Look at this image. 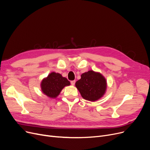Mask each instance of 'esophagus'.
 I'll use <instances>...</instances> for the list:
<instances>
[{"instance_id": "1", "label": "esophagus", "mask_w": 150, "mask_h": 150, "mask_svg": "<svg viewBox=\"0 0 150 150\" xmlns=\"http://www.w3.org/2000/svg\"><path fill=\"white\" fill-rule=\"evenodd\" d=\"M70 83H71V84H72V86H74L75 83V80H73V81H70Z\"/></svg>"}]
</instances>
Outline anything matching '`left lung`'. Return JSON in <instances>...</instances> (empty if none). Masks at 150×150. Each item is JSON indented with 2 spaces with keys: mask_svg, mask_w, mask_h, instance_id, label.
Masks as SVG:
<instances>
[{
  "mask_svg": "<svg viewBox=\"0 0 150 150\" xmlns=\"http://www.w3.org/2000/svg\"><path fill=\"white\" fill-rule=\"evenodd\" d=\"M75 86L83 98L91 101L103 97L106 89V81L100 73L89 70L81 75Z\"/></svg>",
  "mask_w": 150,
  "mask_h": 150,
  "instance_id": "8db88e82",
  "label": "left lung"
}]
</instances>
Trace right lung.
Here are the masks:
<instances>
[{
	"instance_id": "1",
	"label": "right lung",
	"mask_w": 150,
	"mask_h": 150,
	"mask_svg": "<svg viewBox=\"0 0 150 150\" xmlns=\"http://www.w3.org/2000/svg\"><path fill=\"white\" fill-rule=\"evenodd\" d=\"M66 78L62 77L58 73L52 72L41 82V90L46 96L50 98H56L66 86L70 85Z\"/></svg>"
}]
</instances>
